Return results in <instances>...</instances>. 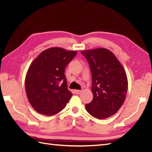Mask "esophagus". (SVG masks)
Listing matches in <instances>:
<instances>
[{
  "label": "esophagus",
  "mask_w": 152,
  "mask_h": 152,
  "mask_svg": "<svg viewBox=\"0 0 152 152\" xmlns=\"http://www.w3.org/2000/svg\"><path fill=\"white\" fill-rule=\"evenodd\" d=\"M81 92H82L81 90H75V94H80V93H81Z\"/></svg>",
  "instance_id": "34e87169"
}]
</instances>
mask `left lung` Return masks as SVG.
<instances>
[{"label":"left lung","mask_w":152,"mask_h":152,"mask_svg":"<svg viewBox=\"0 0 152 152\" xmlns=\"http://www.w3.org/2000/svg\"><path fill=\"white\" fill-rule=\"evenodd\" d=\"M88 61L92 74L93 99L86 104L88 113L99 119L112 116L121 108L128 88L127 77L115 54L105 48L81 51Z\"/></svg>","instance_id":"left-lung-1"}]
</instances>
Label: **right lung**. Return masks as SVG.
Here are the masks:
<instances>
[{
    "label": "right lung",
    "instance_id": "1",
    "mask_svg": "<svg viewBox=\"0 0 152 152\" xmlns=\"http://www.w3.org/2000/svg\"><path fill=\"white\" fill-rule=\"evenodd\" d=\"M77 53L50 48L32 61L26 74L25 91L36 112L50 116L66 107L73 94L68 89L65 69Z\"/></svg>",
    "mask_w": 152,
    "mask_h": 152
}]
</instances>
